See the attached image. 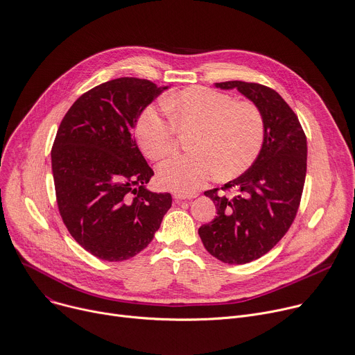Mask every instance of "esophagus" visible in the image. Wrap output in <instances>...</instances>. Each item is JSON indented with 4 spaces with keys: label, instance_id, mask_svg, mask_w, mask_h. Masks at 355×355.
I'll return each instance as SVG.
<instances>
[{
    "label": "esophagus",
    "instance_id": "1",
    "mask_svg": "<svg viewBox=\"0 0 355 355\" xmlns=\"http://www.w3.org/2000/svg\"><path fill=\"white\" fill-rule=\"evenodd\" d=\"M197 194H182V192H175L174 194V200L175 201H182V200H192L196 198Z\"/></svg>",
    "mask_w": 355,
    "mask_h": 355
}]
</instances>
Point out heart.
<instances>
[{
  "label": "heart",
  "mask_w": 355,
  "mask_h": 355,
  "mask_svg": "<svg viewBox=\"0 0 355 355\" xmlns=\"http://www.w3.org/2000/svg\"><path fill=\"white\" fill-rule=\"evenodd\" d=\"M163 103L171 122L154 106L143 109L136 120V140L147 158L163 161L174 154L177 132L196 135L191 140L194 154L177 157L159 167L157 180L161 187L192 194L218 174L235 178L246 173L261 155L266 121L253 102L192 86L166 96Z\"/></svg>",
  "instance_id": "1"
}]
</instances>
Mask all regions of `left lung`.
<instances>
[{
	"label": "left lung",
	"instance_id": "left-lung-1",
	"mask_svg": "<svg viewBox=\"0 0 355 355\" xmlns=\"http://www.w3.org/2000/svg\"><path fill=\"white\" fill-rule=\"evenodd\" d=\"M238 89L259 106L266 121V139L256 163L220 189L205 191L218 215L198 230L205 249L218 261L243 265L268 253L292 227L307 168V141L303 127L282 96L259 83L230 80L215 83Z\"/></svg>",
	"mask_w": 355,
	"mask_h": 355
}]
</instances>
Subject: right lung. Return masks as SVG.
I'll list each match as a JSON object with an SVG mask.
<instances>
[{
    "label": "right lung",
    "instance_id": "add662e5",
    "mask_svg": "<svg viewBox=\"0 0 355 355\" xmlns=\"http://www.w3.org/2000/svg\"><path fill=\"white\" fill-rule=\"evenodd\" d=\"M166 89L139 78L105 82L83 93L58 128L51 158L59 214L102 261L147 248L171 208L168 192L146 188L154 171L132 136L141 110Z\"/></svg>",
    "mask_w": 355,
    "mask_h": 355
}]
</instances>
